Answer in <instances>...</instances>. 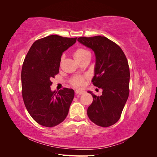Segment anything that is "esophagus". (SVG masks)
Here are the masks:
<instances>
[{
  "mask_svg": "<svg viewBox=\"0 0 157 157\" xmlns=\"http://www.w3.org/2000/svg\"><path fill=\"white\" fill-rule=\"evenodd\" d=\"M84 93H85L84 91H81V90H76V91H75L76 95H82Z\"/></svg>",
  "mask_w": 157,
  "mask_h": 157,
  "instance_id": "1",
  "label": "esophagus"
}]
</instances>
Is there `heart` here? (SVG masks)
I'll list each match as a JSON object with an SVG mask.
<instances>
[{
    "mask_svg": "<svg viewBox=\"0 0 157 157\" xmlns=\"http://www.w3.org/2000/svg\"><path fill=\"white\" fill-rule=\"evenodd\" d=\"M73 56L76 59L78 62L80 63H82V61L88 59L90 58V52L88 51L86 49H85L82 47H78V48H76L73 52ZM63 59V57H62L61 59V63L62 62ZM85 76L81 75H77L74 76L72 78H71L69 80V83L71 86L77 88H81L84 86V81L86 79Z\"/></svg>",
    "mask_w": 157,
    "mask_h": 157,
    "instance_id": "heart-1",
    "label": "heart"
}]
</instances>
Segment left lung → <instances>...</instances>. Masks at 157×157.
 I'll list each match as a JSON object with an SVG mask.
<instances>
[{"instance_id":"obj_1","label":"left lung","mask_w":157,"mask_h":157,"mask_svg":"<svg viewBox=\"0 0 157 157\" xmlns=\"http://www.w3.org/2000/svg\"><path fill=\"white\" fill-rule=\"evenodd\" d=\"M77 40L94 52L96 62L92 82L103 90L101 96L88 92L93 102L88 108V116L98 126H112L120 119L129 96L130 69L126 57L119 46L105 36H81Z\"/></svg>"}]
</instances>
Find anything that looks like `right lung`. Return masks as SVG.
I'll use <instances>...</instances> for the list:
<instances>
[{
  "instance_id": "right-lung-1",
  "label": "right lung",
  "mask_w": 157,
  "mask_h": 157,
  "mask_svg": "<svg viewBox=\"0 0 157 157\" xmlns=\"http://www.w3.org/2000/svg\"><path fill=\"white\" fill-rule=\"evenodd\" d=\"M77 37L52 35L33 43L21 69L22 97L29 115L38 124L56 126L67 116L75 96L73 89L52 92V78L59 73L63 52L73 45Z\"/></svg>"
}]
</instances>
